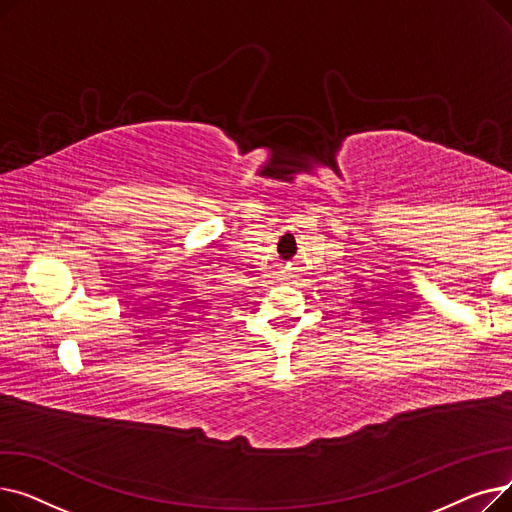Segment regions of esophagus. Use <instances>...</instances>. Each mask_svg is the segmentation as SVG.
Masks as SVG:
<instances>
[{"mask_svg": "<svg viewBox=\"0 0 512 512\" xmlns=\"http://www.w3.org/2000/svg\"><path fill=\"white\" fill-rule=\"evenodd\" d=\"M282 274H284V278H286V280H288V278H292V267H290V265H288V267H284V272H282Z\"/></svg>", "mask_w": 512, "mask_h": 512, "instance_id": "34e87169", "label": "esophagus"}]
</instances>
